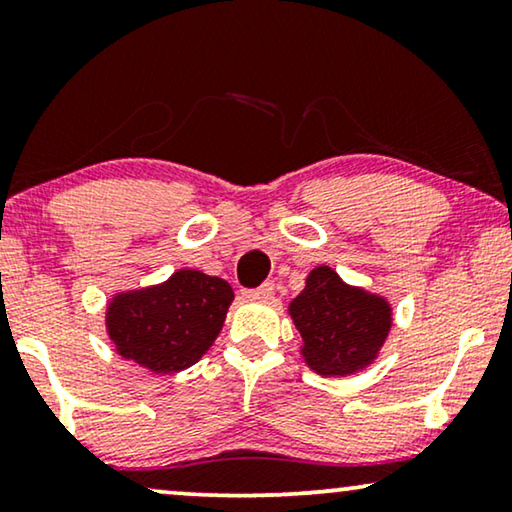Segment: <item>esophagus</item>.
Listing matches in <instances>:
<instances>
[{
  "label": "esophagus",
  "instance_id": "34e87169",
  "mask_svg": "<svg viewBox=\"0 0 512 512\" xmlns=\"http://www.w3.org/2000/svg\"><path fill=\"white\" fill-rule=\"evenodd\" d=\"M244 298H247V300H256V303H268V300L275 298V284L265 282L263 286H258V289L244 291Z\"/></svg>",
  "mask_w": 512,
  "mask_h": 512
}]
</instances>
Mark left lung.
<instances>
[{"label":"left lung","mask_w":512,"mask_h":512,"mask_svg":"<svg viewBox=\"0 0 512 512\" xmlns=\"http://www.w3.org/2000/svg\"><path fill=\"white\" fill-rule=\"evenodd\" d=\"M286 312L303 338L300 356L321 377H347L368 368L394 326L387 298L347 284L328 265H317L307 275L305 289Z\"/></svg>","instance_id":"left-lung-1"}]
</instances>
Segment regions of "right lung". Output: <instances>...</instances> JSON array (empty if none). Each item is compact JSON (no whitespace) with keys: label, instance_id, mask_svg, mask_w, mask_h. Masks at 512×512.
<instances>
[{"label":"right lung","instance_id":"1","mask_svg":"<svg viewBox=\"0 0 512 512\" xmlns=\"http://www.w3.org/2000/svg\"><path fill=\"white\" fill-rule=\"evenodd\" d=\"M233 298L226 279L181 268L165 282L116 291L107 300L104 328L123 359L156 375L179 373L209 352Z\"/></svg>","mask_w":512,"mask_h":512}]
</instances>
